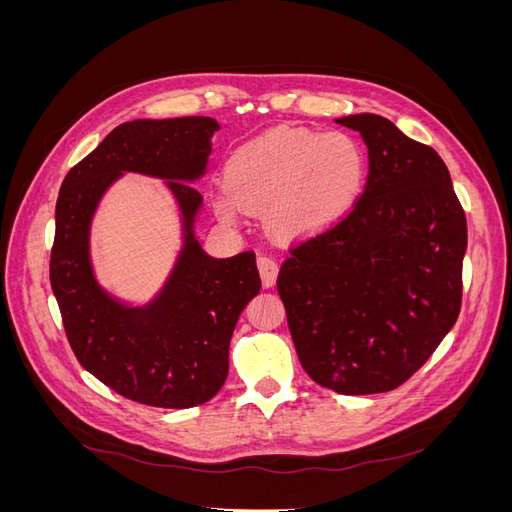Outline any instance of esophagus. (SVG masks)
<instances>
[{
  "label": "esophagus",
  "mask_w": 512,
  "mask_h": 512,
  "mask_svg": "<svg viewBox=\"0 0 512 512\" xmlns=\"http://www.w3.org/2000/svg\"><path fill=\"white\" fill-rule=\"evenodd\" d=\"M258 271H260V280L267 288H271L277 280V271H280V265H277V260L262 254L258 256Z\"/></svg>",
  "instance_id": "obj_1"
}]
</instances>
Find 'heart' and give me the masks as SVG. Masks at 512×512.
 Instances as JSON below:
<instances>
[{
	"mask_svg": "<svg viewBox=\"0 0 512 512\" xmlns=\"http://www.w3.org/2000/svg\"><path fill=\"white\" fill-rule=\"evenodd\" d=\"M228 188L213 207L226 222L247 211H269L284 239H305L335 226L361 198L367 156L354 136L307 128H275L232 151Z\"/></svg>",
	"mask_w": 512,
	"mask_h": 512,
	"instance_id": "heart-1",
	"label": "heart"
}]
</instances>
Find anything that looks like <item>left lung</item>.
<instances>
[{
    "label": "left lung",
    "mask_w": 512,
    "mask_h": 512,
    "mask_svg": "<svg viewBox=\"0 0 512 512\" xmlns=\"http://www.w3.org/2000/svg\"><path fill=\"white\" fill-rule=\"evenodd\" d=\"M335 121L369 149L365 192L342 222L292 247L277 292L309 378L342 395L386 393L457 322L466 213L431 147L374 113Z\"/></svg>",
    "instance_id": "obj_1"
}]
</instances>
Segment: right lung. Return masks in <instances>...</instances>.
Masks as SVG:
<instances>
[{
	"label": "right lung",
	"instance_id": "add662e5",
	"mask_svg": "<svg viewBox=\"0 0 512 512\" xmlns=\"http://www.w3.org/2000/svg\"><path fill=\"white\" fill-rule=\"evenodd\" d=\"M218 130L211 117L126 121L61 183L51 288L68 342L89 374L138 404L181 410L218 393L228 376L232 331L260 290L254 252L213 258L194 237L203 196L192 183L205 175ZM123 172L164 178L182 211V252L145 306L113 298L90 265V220Z\"/></svg>",
	"mask_w": 512,
	"mask_h": 512
}]
</instances>
